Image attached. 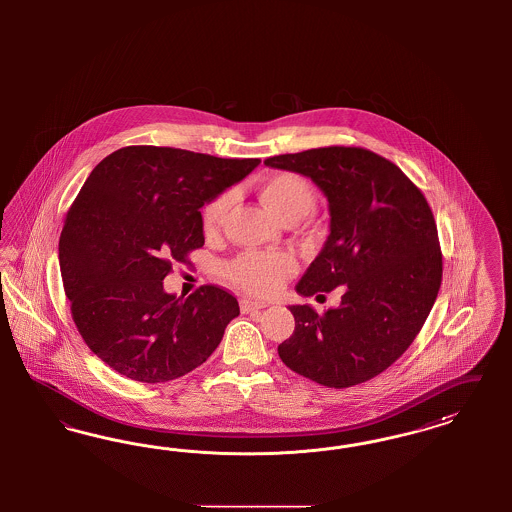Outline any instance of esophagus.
I'll use <instances>...</instances> for the list:
<instances>
[{"instance_id": "1", "label": "esophagus", "mask_w": 512, "mask_h": 512, "mask_svg": "<svg viewBox=\"0 0 512 512\" xmlns=\"http://www.w3.org/2000/svg\"><path fill=\"white\" fill-rule=\"evenodd\" d=\"M267 303L263 301H257V299H242V311L244 313H255V311H261L265 309Z\"/></svg>"}]
</instances>
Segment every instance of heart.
<instances>
[{"mask_svg":"<svg viewBox=\"0 0 512 512\" xmlns=\"http://www.w3.org/2000/svg\"><path fill=\"white\" fill-rule=\"evenodd\" d=\"M259 195L268 211L282 222H299L313 213L317 205L315 188L307 178L295 172H274L267 176ZM232 205V194H222L203 209V230L217 232ZM295 272V263L288 255L245 253L228 265V278L245 292L268 295L276 292Z\"/></svg>","mask_w":512,"mask_h":512,"instance_id":"b5f03b06","label":"heart"}]
</instances>
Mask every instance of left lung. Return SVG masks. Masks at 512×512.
Listing matches in <instances>:
<instances>
[{"label": "left lung", "instance_id": "left-lung-1", "mask_svg": "<svg viewBox=\"0 0 512 512\" xmlns=\"http://www.w3.org/2000/svg\"><path fill=\"white\" fill-rule=\"evenodd\" d=\"M267 167L311 178L328 199L330 234L295 286L303 297L343 290L318 315L292 305L282 363L328 388L378 376L413 343L441 286L432 209L388 159L363 147H318L268 157Z\"/></svg>", "mask_w": 512, "mask_h": 512}]
</instances>
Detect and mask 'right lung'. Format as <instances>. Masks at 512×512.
Masks as SVG:
<instances>
[{
	"mask_svg": "<svg viewBox=\"0 0 512 512\" xmlns=\"http://www.w3.org/2000/svg\"><path fill=\"white\" fill-rule=\"evenodd\" d=\"M259 159L128 146L107 155L76 195L59 267L86 345L122 376L159 384L203 365L238 299L217 286L163 290L172 261L205 244L201 207L244 180Z\"/></svg>",
	"mask_w": 512,
	"mask_h": 512,
	"instance_id": "right-lung-1",
	"label": "right lung"
}]
</instances>
